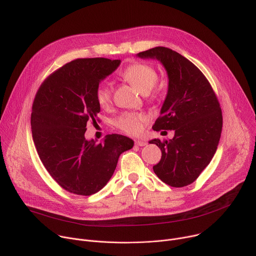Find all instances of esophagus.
Returning <instances> with one entry per match:
<instances>
[{
	"label": "esophagus",
	"instance_id": "1",
	"mask_svg": "<svg viewBox=\"0 0 256 256\" xmlns=\"http://www.w3.org/2000/svg\"><path fill=\"white\" fill-rule=\"evenodd\" d=\"M134 144H136V146H140V147H144V146L147 144V142H144V140H134Z\"/></svg>",
	"mask_w": 256,
	"mask_h": 256
}]
</instances>
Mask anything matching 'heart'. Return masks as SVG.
<instances>
[{"label": "heart", "mask_w": 256, "mask_h": 256, "mask_svg": "<svg viewBox=\"0 0 256 256\" xmlns=\"http://www.w3.org/2000/svg\"><path fill=\"white\" fill-rule=\"evenodd\" d=\"M122 76L142 94H148L158 82L157 70L152 66L142 62L130 64L122 72ZM95 96L101 107H109L112 105V92L108 85H99L96 89ZM146 120H147V118L142 114L126 112L116 118V126L128 134L136 136L142 132Z\"/></svg>", "instance_id": "obj_1"}]
</instances>
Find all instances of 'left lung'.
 Returning <instances> with one entry per match:
<instances>
[{
  "instance_id": "obj_1",
  "label": "left lung",
  "mask_w": 256,
  "mask_h": 256,
  "mask_svg": "<svg viewBox=\"0 0 256 256\" xmlns=\"http://www.w3.org/2000/svg\"><path fill=\"white\" fill-rule=\"evenodd\" d=\"M138 56L160 60L169 79L167 96L153 130L175 134L169 140H150L162 152L153 170L172 188L186 186L196 180L216 151L223 126L220 103L200 70L180 54L157 46Z\"/></svg>"
}]
</instances>
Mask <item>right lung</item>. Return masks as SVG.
<instances>
[{"label":"right lung","instance_id":"right-lung-1","mask_svg":"<svg viewBox=\"0 0 256 256\" xmlns=\"http://www.w3.org/2000/svg\"><path fill=\"white\" fill-rule=\"evenodd\" d=\"M120 64L104 58L72 60L50 74L35 95L34 144L48 172L68 192H98L112 178L120 155L134 146L132 138L118 134L100 142L85 138L87 122H96L100 112L96 89Z\"/></svg>","mask_w":256,"mask_h":256}]
</instances>
